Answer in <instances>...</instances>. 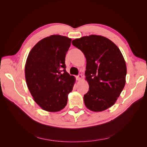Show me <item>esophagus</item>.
<instances>
[{
	"mask_svg": "<svg viewBox=\"0 0 147 147\" xmlns=\"http://www.w3.org/2000/svg\"><path fill=\"white\" fill-rule=\"evenodd\" d=\"M82 78V75L81 74H79L78 75H77V76L76 77V78H77V80H80Z\"/></svg>",
	"mask_w": 147,
	"mask_h": 147,
	"instance_id": "obj_1",
	"label": "esophagus"
}]
</instances>
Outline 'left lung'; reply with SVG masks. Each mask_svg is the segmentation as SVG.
Instances as JSON below:
<instances>
[{"mask_svg":"<svg viewBox=\"0 0 147 147\" xmlns=\"http://www.w3.org/2000/svg\"><path fill=\"white\" fill-rule=\"evenodd\" d=\"M72 43L86 59L89 91L84 95V104L93 112L110 108L126 83V65L119 49L109 38L96 35L75 39Z\"/></svg>","mask_w":147,"mask_h":147,"instance_id":"left-lung-1","label":"left lung"}]
</instances>
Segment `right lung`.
Masks as SVG:
<instances>
[{"label":"right lung","mask_w":147,"mask_h":147,"mask_svg":"<svg viewBox=\"0 0 147 147\" xmlns=\"http://www.w3.org/2000/svg\"><path fill=\"white\" fill-rule=\"evenodd\" d=\"M72 40L53 35L39 41L30 50L25 77L34 101L44 110L56 112L67 103L75 78L65 70V55Z\"/></svg>","instance_id":"right-lung-1"}]
</instances>
